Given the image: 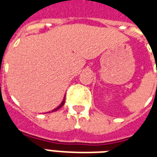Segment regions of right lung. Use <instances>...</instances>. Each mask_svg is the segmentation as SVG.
<instances>
[{
	"label": "right lung",
	"mask_w": 157,
	"mask_h": 157,
	"mask_svg": "<svg viewBox=\"0 0 157 157\" xmlns=\"http://www.w3.org/2000/svg\"><path fill=\"white\" fill-rule=\"evenodd\" d=\"M65 97H64V99H63V101H62L61 103H60V104H59V105L58 107H57V108H55V109H53V110H52L51 112H55V111H57L58 109H60V108H61L62 106H63V105H64V104H65ZM47 113H50V112H47Z\"/></svg>",
	"instance_id": "obj_1"
}]
</instances>
